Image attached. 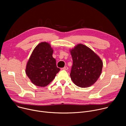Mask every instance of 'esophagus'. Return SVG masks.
Wrapping results in <instances>:
<instances>
[{
  "mask_svg": "<svg viewBox=\"0 0 126 126\" xmlns=\"http://www.w3.org/2000/svg\"><path fill=\"white\" fill-rule=\"evenodd\" d=\"M62 69H63V70H67L68 69V67H67V66H65V67H64V68H63Z\"/></svg>",
  "mask_w": 126,
  "mask_h": 126,
  "instance_id": "34e87169",
  "label": "esophagus"
}]
</instances>
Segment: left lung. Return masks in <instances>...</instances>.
<instances>
[{
    "label": "left lung",
    "instance_id": "1",
    "mask_svg": "<svg viewBox=\"0 0 126 126\" xmlns=\"http://www.w3.org/2000/svg\"><path fill=\"white\" fill-rule=\"evenodd\" d=\"M73 59L70 77L77 86L87 88L93 85L100 76L103 61L87 46L78 44L70 50Z\"/></svg>",
    "mask_w": 126,
    "mask_h": 126
}]
</instances>
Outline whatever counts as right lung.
Instances as JSON below:
<instances>
[{"instance_id":"obj_1","label":"right lung","mask_w":126,"mask_h":126,"mask_svg":"<svg viewBox=\"0 0 126 126\" xmlns=\"http://www.w3.org/2000/svg\"><path fill=\"white\" fill-rule=\"evenodd\" d=\"M53 50L48 42H42L34 49L27 63L25 72L31 82L45 87L55 78L60 69L52 56Z\"/></svg>"}]
</instances>
